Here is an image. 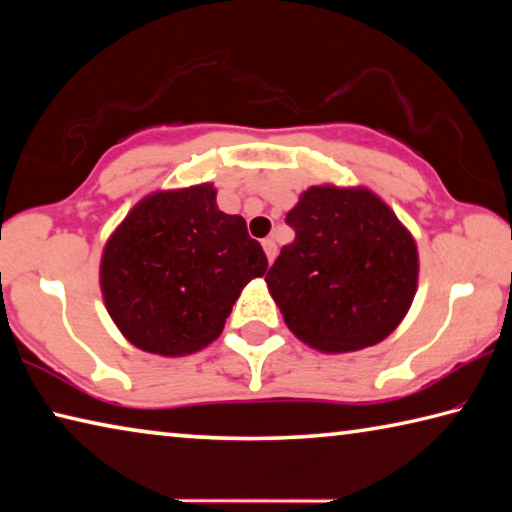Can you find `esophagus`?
Wrapping results in <instances>:
<instances>
[{"label": "esophagus", "instance_id": "obj_1", "mask_svg": "<svg viewBox=\"0 0 512 512\" xmlns=\"http://www.w3.org/2000/svg\"><path fill=\"white\" fill-rule=\"evenodd\" d=\"M262 246H264V253H266V257H268V262L273 264V259H275V255H277V244H275L273 239H264Z\"/></svg>", "mask_w": 512, "mask_h": 512}]
</instances>
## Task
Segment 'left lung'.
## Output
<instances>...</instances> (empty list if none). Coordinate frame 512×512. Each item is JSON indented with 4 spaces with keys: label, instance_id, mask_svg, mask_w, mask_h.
Returning <instances> with one entry per match:
<instances>
[{
    "label": "left lung",
    "instance_id": "left-lung-1",
    "mask_svg": "<svg viewBox=\"0 0 512 512\" xmlns=\"http://www.w3.org/2000/svg\"><path fill=\"white\" fill-rule=\"evenodd\" d=\"M296 239L266 273L284 323L309 348L384 341L409 314L420 257L409 228L368 187L314 185L287 214Z\"/></svg>",
    "mask_w": 512,
    "mask_h": 512
}]
</instances>
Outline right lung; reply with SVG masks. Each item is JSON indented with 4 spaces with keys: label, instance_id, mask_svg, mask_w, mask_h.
Masks as SVG:
<instances>
[{
    "label": "right lung",
    "instance_id": "1",
    "mask_svg": "<svg viewBox=\"0 0 512 512\" xmlns=\"http://www.w3.org/2000/svg\"><path fill=\"white\" fill-rule=\"evenodd\" d=\"M266 268L246 221L221 212L214 185L201 183L135 203L103 246L99 284L128 343L185 357L219 339L241 291Z\"/></svg>",
    "mask_w": 512,
    "mask_h": 512
}]
</instances>
